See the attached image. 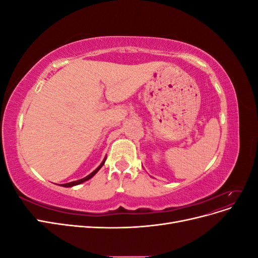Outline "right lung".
<instances>
[{
	"mask_svg": "<svg viewBox=\"0 0 258 258\" xmlns=\"http://www.w3.org/2000/svg\"><path fill=\"white\" fill-rule=\"evenodd\" d=\"M105 160H106V158H104L103 159V161L101 162V165L95 170V171H92V172L89 174V175H87L86 177H84V178H81V179H77V181H74V182H70V183H67V184H62L61 186H63V187H72V186H76V185H80V184H82V183H84V182H86V181H88V179H90L93 175H95L98 171L101 169V167H102L103 165H104V162H105Z\"/></svg>",
	"mask_w": 258,
	"mask_h": 258,
	"instance_id": "add662e5",
	"label": "right lung"
}]
</instances>
